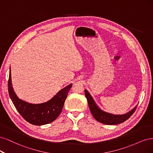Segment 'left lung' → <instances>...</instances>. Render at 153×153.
Instances as JSON below:
<instances>
[{
  "instance_id": "1",
  "label": "left lung",
  "mask_w": 153,
  "mask_h": 153,
  "mask_svg": "<svg viewBox=\"0 0 153 153\" xmlns=\"http://www.w3.org/2000/svg\"><path fill=\"white\" fill-rule=\"evenodd\" d=\"M85 92L88 100V105H89L90 107V110L93 117L98 122L105 125H114L120 124V123L125 121L134 114V112H135L137 107V105L134 108H133L131 111L124 114H111V113L102 111L100 108L98 107L94 100H93V97L90 94V93L87 90H85Z\"/></svg>"
}]
</instances>
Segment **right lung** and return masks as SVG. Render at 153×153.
<instances>
[{"label": "right lung", "instance_id": "add662e5", "mask_svg": "<svg viewBox=\"0 0 153 153\" xmlns=\"http://www.w3.org/2000/svg\"><path fill=\"white\" fill-rule=\"evenodd\" d=\"M72 84L59 91L51 100L33 104L19 98L14 92L11 82V69L8 80L9 95L16 110L27 122L33 125H43L55 121L61 113Z\"/></svg>", "mask_w": 153, "mask_h": 153}]
</instances>
